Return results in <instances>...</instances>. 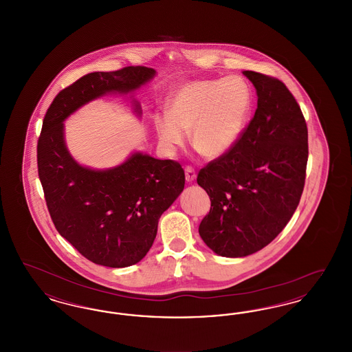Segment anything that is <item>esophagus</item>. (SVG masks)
Instances as JSON below:
<instances>
[{"instance_id": "esophagus-1", "label": "esophagus", "mask_w": 352, "mask_h": 352, "mask_svg": "<svg viewBox=\"0 0 352 352\" xmlns=\"http://www.w3.org/2000/svg\"><path fill=\"white\" fill-rule=\"evenodd\" d=\"M184 174H186V181L187 182H194L197 178V173L191 166H186L184 168Z\"/></svg>"}]
</instances>
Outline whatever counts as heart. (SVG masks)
<instances>
[{
	"instance_id": "1",
	"label": "heart",
	"mask_w": 352,
	"mask_h": 352,
	"mask_svg": "<svg viewBox=\"0 0 352 352\" xmlns=\"http://www.w3.org/2000/svg\"><path fill=\"white\" fill-rule=\"evenodd\" d=\"M253 107L251 87L240 76L194 80L178 87L166 100V113L154 126L162 148L174 153L191 133L194 146L217 158L231 151L244 132Z\"/></svg>"
}]
</instances>
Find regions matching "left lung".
Listing matches in <instances>:
<instances>
[{"label": "left lung", "instance_id": "obj_1", "mask_svg": "<svg viewBox=\"0 0 352 352\" xmlns=\"http://www.w3.org/2000/svg\"><path fill=\"white\" fill-rule=\"evenodd\" d=\"M243 74L256 88L254 116L234 148L197 178L211 201L199 234L223 257L260 251L284 230L301 199L309 155L306 121L286 85Z\"/></svg>", "mask_w": 352, "mask_h": 352}]
</instances>
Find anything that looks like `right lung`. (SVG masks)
<instances>
[{"mask_svg": "<svg viewBox=\"0 0 352 352\" xmlns=\"http://www.w3.org/2000/svg\"><path fill=\"white\" fill-rule=\"evenodd\" d=\"M154 76L144 66L84 75L55 96L38 140V174L55 228L85 258L109 268L134 265L149 252L158 220L184 191V168L140 151L115 168H85L68 151L63 122L87 102L131 94Z\"/></svg>", "mask_w": 352, "mask_h": 352, "instance_id": "add662e5", "label": "right lung"}]
</instances>
